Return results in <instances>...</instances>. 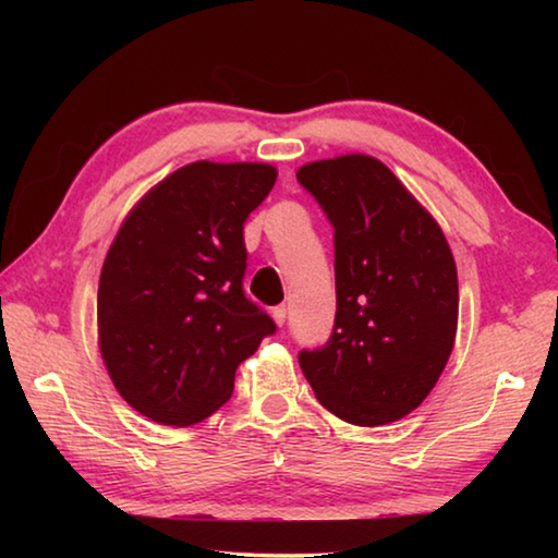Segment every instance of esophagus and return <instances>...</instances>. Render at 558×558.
<instances>
[{"mask_svg":"<svg viewBox=\"0 0 558 558\" xmlns=\"http://www.w3.org/2000/svg\"><path fill=\"white\" fill-rule=\"evenodd\" d=\"M270 315H272V319H276V325H286V317H288V307L286 305H276L270 310Z\"/></svg>","mask_w":558,"mask_h":558,"instance_id":"esophagus-1","label":"esophagus"}]
</instances>
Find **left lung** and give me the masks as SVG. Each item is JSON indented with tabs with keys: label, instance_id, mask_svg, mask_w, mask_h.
I'll use <instances>...</instances> for the list:
<instances>
[{
	"label": "left lung",
	"instance_id": "obj_1",
	"mask_svg": "<svg viewBox=\"0 0 558 558\" xmlns=\"http://www.w3.org/2000/svg\"><path fill=\"white\" fill-rule=\"evenodd\" d=\"M335 229V329L298 354L317 401L354 426L418 409L456 344L458 270L436 219L369 155L298 169Z\"/></svg>",
	"mask_w": 558,
	"mask_h": 558
}]
</instances>
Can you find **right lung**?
<instances>
[{
  "instance_id": "obj_1",
  "label": "right lung",
  "mask_w": 558,
  "mask_h": 558,
  "mask_svg": "<svg viewBox=\"0 0 558 558\" xmlns=\"http://www.w3.org/2000/svg\"><path fill=\"white\" fill-rule=\"evenodd\" d=\"M276 167L192 162L135 204L98 286V344L118 393L162 426L231 399L235 369L276 323L245 298L243 223Z\"/></svg>"
}]
</instances>
